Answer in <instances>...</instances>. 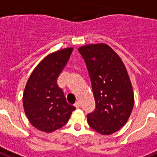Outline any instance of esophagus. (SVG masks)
Returning a JSON list of instances; mask_svg holds the SVG:
<instances>
[{
  "mask_svg": "<svg viewBox=\"0 0 157 157\" xmlns=\"http://www.w3.org/2000/svg\"><path fill=\"white\" fill-rule=\"evenodd\" d=\"M75 106L76 108H80V106H81V103H80L79 101H77V102L75 104Z\"/></svg>",
  "mask_w": 157,
  "mask_h": 157,
  "instance_id": "34e87169",
  "label": "esophagus"
}]
</instances>
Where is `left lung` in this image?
Wrapping results in <instances>:
<instances>
[{
    "mask_svg": "<svg viewBox=\"0 0 157 157\" xmlns=\"http://www.w3.org/2000/svg\"><path fill=\"white\" fill-rule=\"evenodd\" d=\"M78 51L87 66L96 102L95 110L87 114V123L101 134L115 133L126 124L134 104L126 68L106 44L87 45Z\"/></svg>",
    "mask_w": 157,
    "mask_h": 157,
    "instance_id": "1",
    "label": "left lung"
}]
</instances>
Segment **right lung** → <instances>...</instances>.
I'll list each match as a JSON object with an SVG mask.
<instances>
[{
	"mask_svg": "<svg viewBox=\"0 0 157 157\" xmlns=\"http://www.w3.org/2000/svg\"><path fill=\"white\" fill-rule=\"evenodd\" d=\"M73 48L48 55L30 75L23 103L27 117L35 128L51 133L69 121L75 106L68 104L57 78L70 59Z\"/></svg>",
	"mask_w": 157,
	"mask_h": 157,
	"instance_id": "add662e5",
	"label": "right lung"
}]
</instances>
